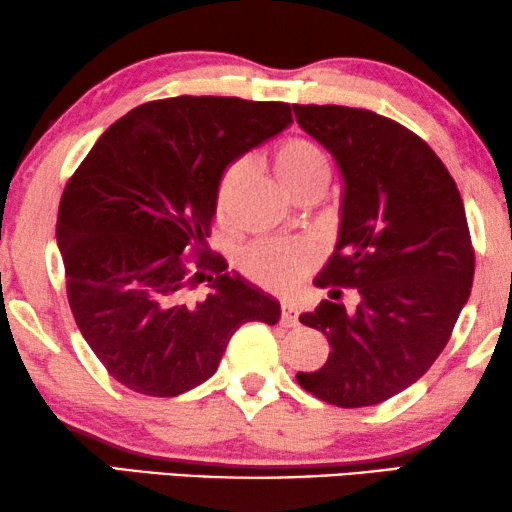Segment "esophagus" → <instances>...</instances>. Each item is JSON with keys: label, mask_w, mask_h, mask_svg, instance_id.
<instances>
[{"label": "esophagus", "mask_w": 512, "mask_h": 512, "mask_svg": "<svg viewBox=\"0 0 512 512\" xmlns=\"http://www.w3.org/2000/svg\"><path fill=\"white\" fill-rule=\"evenodd\" d=\"M281 324L283 326L299 324V311H297L295 301H281Z\"/></svg>", "instance_id": "34e87169"}]
</instances>
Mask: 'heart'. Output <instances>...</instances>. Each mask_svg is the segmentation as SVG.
I'll return each instance as SVG.
<instances>
[{
	"mask_svg": "<svg viewBox=\"0 0 512 512\" xmlns=\"http://www.w3.org/2000/svg\"><path fill=\"white\" fill-rule=\"evenodd\" d=\"M272 167L276 177L292 195L313 186V183H326L329 179V167H326L322 152L306 138H290L283 142L272 158ZM242 177H245V167L240 163L231 165L222 174L220 186H217V211L222 215L231 211ZM313 261V249L304 242L263 240L242 251L238 265L249 279L261 283V286L288 290L311 270Z\"/></svg>",
	"mask_w": 512,
	"mask_h": 512,
	"instance_id": "1",
	"label": "heart"
}]
</instances>
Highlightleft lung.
I'll return each mask as SVG.
<instances>
[{"label":"left lung","mask_w":512,"mask_h":512,"mask_svg":"<svg viewBox=\"0 0 512 512\" xmlns=\"http://www.w3.org/2000/svg\"><path fill=\"white\" fill-rule=\"evenodd\" d=\"M342 177L338 242L315 286L331 288L299 322L329 360L297 381L326 404L374 406L422 379L451 338L474 279L465 206L445 163L413 131L365 108L292 106ZM356 287L354 312L333 302Z\"/></svg>","instance_id":"8db88e82"}]
</instances>
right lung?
I'll use <instances>...</instances> for the list:
<instances>
[{"label": "right lung", "instance_id": "add662e5", "mask_svg": "<svg viewBox=\"0 0 512 512\" xmlns=\"http://www.w3.org/2000/svg\"><path fill=\"white\" fill-rule=\"evenodd\" d=\"M290 124L283 102L158 99L108 127L65 186L56 242L72 315L129 390L197 388L242 324L279 322V301L204 247L226 167ZM188 250L200 254L195 271ZM201 280L207 297L195 300L189 290Z\"/></svg>", "mask_w": 512, "mask_h": 512}]
</instances>
